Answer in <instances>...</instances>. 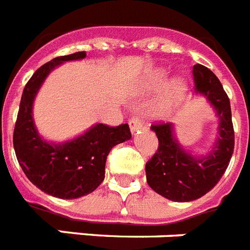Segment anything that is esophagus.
<instances>
[{
  "label": "esophagus",
  "instance_id": "obj_1",
  "mask_svg": "<svg viewBox=\"0 0 250 250\" xmlns=\"http://www.w3.org/2000/svg\"><path fill=\"white\" fill-rule=\"evenodd\" d=\"M144 127V122L140 115H133L131 119H129V128H131L132 133H136L138 129H141Z\"/></svg>",
  "mask_w": 250,
  "mask_h": 250
}]
</instances>
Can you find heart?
Segmentation results:
<instances>
[{
  "label": "heart",
  "mask_w": 250,
  "mask_h": 250,
  "mask_svg": "<svg viewBox=\"0 0 250 250\" xmlns=\"http://www.w3.org/2000/svg\"><path fill=\"white\" fill-rule=\"evenodd\" d=\"M163 79H164V75L161 73V75H159V76L155 79L154 86L161 85V83H163ZM183 89H184V85L182 81H175V83H173V85H171V93H170V98H169V102H173L175 98H178L180 94L183 93ZM167 105H169V103L165 104V108H167Z\"/></svg>",
  "instance_id": "obj_1"
}]
</instances>
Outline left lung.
<instances>
[{"mask_svg":"<svg viewBox=\"0 0 250 250\" xmlns=\"http://www.w3.org/2000/svg\"><path fill=\"white\" fill-rule=\"evenodd\" d=\"M193 76L196 94L205 96L219 117V137L208 154L193 156L178 142L171 123L151 125L159 147L146 163V179L155 192L174 202H189L209 192L224 175L234 152L230 100L220 80L202 64L193 66Z\"/></svg>","mask_w":250,"mask_h":250,"instance_id":"8db88e82","label":"left lung"}]
</instances>
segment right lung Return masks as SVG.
Masks as SVG:
<instances>
[{
    "label": "right lung",
    "mask_w": 250,
    "mask_h": 250,
    "mask_svg": "<svg viewBox=\"0 0 250 250\" xmlns=\"http://www.w3.org/2000/svg\"><path fill=\"white\" fill-rule=\"evenodd\" d=\"M86 57L85 52L62 56L39 67L25 85L14 129L18 161L31 183L44 193L63 200L86 196L105 177L106 156L115 145L132 137L128 125H95L62 144L47 142L39 136L33 119V103L42 83L56 67Z\"/></svg>",
    "instance_id": "add662e5"
}]
</instances>
